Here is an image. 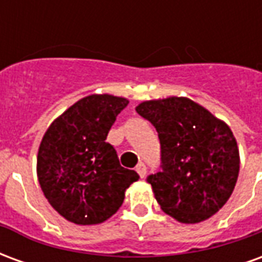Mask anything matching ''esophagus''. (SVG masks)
Listing matches in <instances>:
<instances>
[{"label":"esophagus","instance_id":"34e87169","mask_svg":"<svg viewBox=\"0 0 262 262\" xmlns=\"http://www.w3.org/2000/svg\"><path fill=\"white\" fill-rule=\"evenodd\" d=\"M136 171L139 176L142 177V178H144V177H146V172H147V168H146V165L143 164V163H139V164L136 165Z\"/></svg>","mask_w":262,"mask_h":262}]
</instances>
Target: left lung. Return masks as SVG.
I'll use <instances>...</instances> for the list:
<instances>
[{
  "instance_id": "1",
  "label": "left lung",
  "mask_w": 262,
  "mask_h": 262,
  "mask_svg": "<svg viewBox=\"0 0 262 262\" xmlns=\"http://www.w3.org/2000/svg\"><path fill=\"white\" fill-rule=\"evenodd\" d=\"M136 112L161 144V171L147 181L163 212L193 225L223 208L236 187L240 154L229 125L185 97L144 101Z\"/></svg>"
}]
</instances>
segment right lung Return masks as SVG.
<instances>
[{"mask_svg":"<svg viewBox=\"0 0 262 262\" xmlns=\"http://www.w3.org/2000/svg\"><path fill=\"white\" fill-rule=\"evenodd\" d=\"M129 99L109 94L81 98L50 123L37 151L36 172L45 196L66 220L99 225L114 216L139 180L123 168L109 129Z\"/></svg>","mask_w":262,"mask_h":262,"instance_id":"add662e5","label":"right lung"}]
</instances>
